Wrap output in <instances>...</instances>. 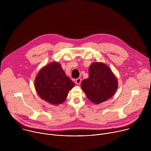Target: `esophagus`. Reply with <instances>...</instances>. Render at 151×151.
Masks as SVG:
<instances>
[{
  "instance_id": "esophagus-1",
  "label": "esophagus",
  "mask_w": 151,
  "mask_h": 151,
  "mask_svg": "<svg viewBox=\"0 0 151 151\" xmlns=\"http://www.w3.org/2000/svg\"><path fill=\"white\" fill-rule=\"evenodd\" d=\"M81 81H82V80H81V78H78V79H76L75 80V82H76V83L78 84V85H79V84L81 83Z\"/></svg>"
}]
</instances>
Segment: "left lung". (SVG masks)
I'll use <instances>...</instances> for the list:
<instances>
[{
  "label": "left lung",
  "instance_id": "1",
  "mask_svg": "<svg viewBox=\"0 0 151 151\" xmlns=\"http://www.w3.org/2000/svg\"><path fill=\"white\" fill-rule=\"evenodd\" d=\"M81 87L91 101L99 104L114 95L118 82L106 64L93 63L89 68V76L82 81Z\"/></svg>",
  "mask_w": 151,
  "mask_h": 151
}]
</instances>
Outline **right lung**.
Returning <instances> with one entry per match:
<instances>
[{
	"label": "right lung",
	"instance_id": "1",
	"mask_svg": "<svg viewBox=\"0 0 151 151\" xmlns=\"http://www.w3.org/2000/svg\"><path fill=\"white\" fill-rule=\"evenodd\" d=\"M35 85L37 93L43 100L57 105L66 100L75 84L66 76L60 64L52 62L39 71Z\"/></svg>",
	"mask_w": 151,
	"mask_h": 151
}]
</instances>
